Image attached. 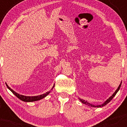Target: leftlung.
<instances>
[{
    "label": "left lung",
    "mask_w": 127,
    "mask_h": 127,
    "mask_svg": "<svg viewBox=\"0 0 127 127\" xmlns=\"http://www.w3.org/2000/svg\"><path fill=\"white\" fill-rule=\"evenodd\" d=\"M121 84H122V82L121 83V84L120 85H119V86L118 87V89L117 90H116V91L114 93V94H113V95H112L111 97H110V98H109V99H107V100H106V101L104 102V103H103V104H101V105H98V106H94V105H93V104H90V103H88V102H87V101H85V100H82V99H81V98H79V100H80V101H81V102H82V103H84V104H88V106H91V107H103V106H105V105H106V104H107V103H109V102H110V101H111L112 100V99L113 98V97H115V95H116V93H118V91H119V89H120V87H121Z\"/></svg>",
    "instance_id": "left-lung-1"
}]
</instances>
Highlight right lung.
<instances>
[{"label":"right lung","instance_id":"1","mask_svg":"<svg viewBox=\"0 0 127 127\" xmlns=\"http://www.w3.org/2000/svg\"><path fill=\"white\" fill-rule=\"evenodd\" d=\"M6 85L7 87H8V88L9 89V90L12 92V93L16 96V97H17L19 99H20V100H22V101H23L31 102V101H37V100H40V99H42L43 98H44V97H46V96L49 93V92H47V93H46L45 94H42V95H37V96H32V97H30V96H24L23 95H20V94H18V93H16V92L14 91V90H12V89H11V88H10L9 87H8V85H7L6 84ZM54 87V85L53 86L52 88H53Z\"/></svg>","mask_w":127,"mask_h":127}]
</instances>
